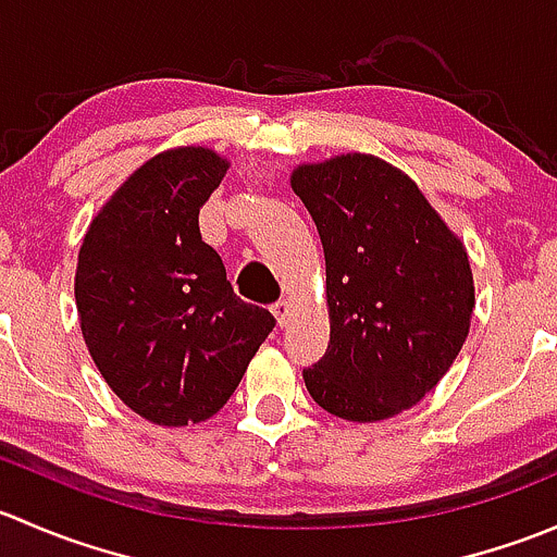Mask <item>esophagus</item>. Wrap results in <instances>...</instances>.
<instances>
[{
	"label": "esophagus",
	"instance_id": "34e87169",
	"mask_svg": "<svg viewBox=\"0 0 557 557\" xmlns=\"http://www.w3.org/2000/svg\"><path fill=\"white\" fill-rule=\"evenodd\" d=\"M272 312H274V318H277V323L285 325V323H288V318H290V301H288V299L274 301Z\"/></svg>",
	"mask_w": 557,
	"mask_h": 557
}]
</instances>
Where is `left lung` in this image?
Segmentation results:
<instances>
[{
  "label": "left lung",
  "mask_w": 557,
  "mask_h": 557,
  "mask_svg": "<svg viewBox=\"0 0 557 557\" xmlns=\"http://www.w3.org/2000/svg\"><path fill=\"white\" fill-rule=\"evenodd\" d=\"M290 188L325 252L331 342L305 369L318 407L374 423L414 407L469 336V256L418 185L377 156L301 164Z\"/></svg>",
  "instance_id": "1"
}]
</instances>
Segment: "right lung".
<instances>
[{"mask_svg":"<svg viewBox=\"0 0 557 557\" xmlns=\"http://www.w3.org/2000/svg\"><path fill=\"white\" fill-rule=\"evenodd\" d=\"M228 161L174 148L139 166L99 210L77 256L83 339L104 383L156 425L212 418L274 329L201 239L199 210Z\"/></svg>","mask_w":557,"mask_h":557,"instance_id":"obj_1","label":"right lung"}]
</instances>
